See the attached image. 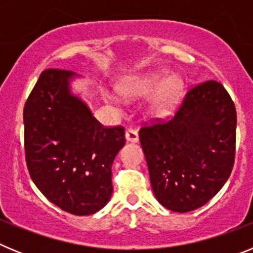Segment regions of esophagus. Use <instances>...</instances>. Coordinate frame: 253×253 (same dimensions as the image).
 Segmentation results:
<instances>
[{"label":"esophagus","mask_w":253,"mask_h":253,"mask_svg":"<svg viewBox=\"0 0 253 253\" xmlns=\"http://www.w3.org/2000/svg\"><path fill=\"white\" fill-rule=\"evenodd\" d=\"M125 139L130 143H137L139 140L138 131L134 130V129H126V131H125Z\"/></svg>","instance_id":"1"}]
</instances>
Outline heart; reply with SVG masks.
<instances>
[{
	"label": "heart",
	"instance_id": "1",
	"mask_svg": "<svg viewBox=\"0 0 253 253\" xmlns=\"http://www.w3.org/2000/svg\"><path fill=\"white\" fill-rule=\"evenodd\" d=\"M116 90L125 99L135 100L151 95L147 111L153 118H166L173 113L184 95L185 84L178 77H172L169 69H157L143 75L125 76L119 80ZM104 97L110 102H118V97L104 91Z\"/></svg>",
	"mask_w": 253,
	"mask_h": 253
}]
</instances>
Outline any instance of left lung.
<instances>
[{"label": "left lung", "mask_w": 253, "mask_h": 253, "mask_svg": "<svg viewBox=\"0 0 253 253\" xmlns=\"http://www.w3.org/2000/svg\"><path fill=\"white\" fill-rule=\"evenodd\" d=\"M237 113L222 84L193 87L169 122L143 126L139 139L156 199L186 213L207 204L234 165Z\"/></svg>", "instance_id": "1"}]
</instances>
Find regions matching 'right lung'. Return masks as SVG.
<instances>
[{
    "instance_id": "add662e5",
    "label": "right lung",
    "mask_w": 253,
    "mask_h": 253,
    "mask_svg": "<svg viewBox=\"0 0 253 253\" xmlns=\"http://www.w3.org/2000/svg\"><path fill=\"white\" fill-rule=\"evenodd\" d=\"M68 69L40 75L24 107L29 173L49 202L75 215L99 211L113 194L111 166L125 144L123 126L104 128L71 90Z\"/></svg>"
}]
</instances>
